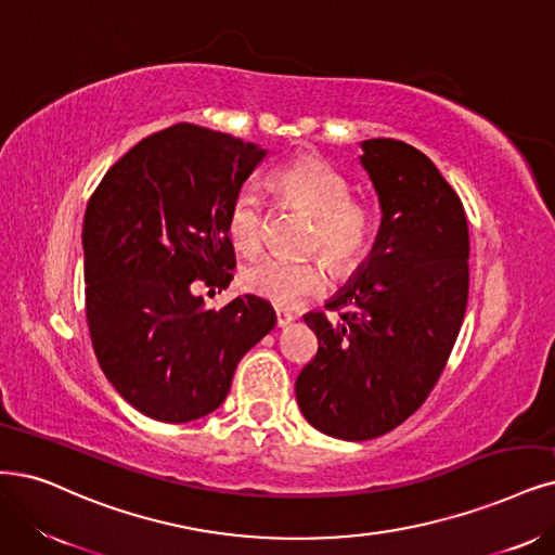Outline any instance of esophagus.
<instances>
[{"label":"esophagus","instance_id":"1","mask_svg":"<svg viewBox=\"0 0 555 555\" xmlns=\"http://www.w3.org/2000/svg\"><path fill=\"white\" fill-rule=\"evenodd\" d=\"M295 320V313L276 309V326H288Z\"/></svg>","mask_w":555,"mask_h":555}]
</instances>
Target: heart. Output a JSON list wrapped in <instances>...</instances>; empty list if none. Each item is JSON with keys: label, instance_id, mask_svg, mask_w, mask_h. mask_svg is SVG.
Instances as JSON below:
<instances>
[{"label": "heart", "instance_id": "b5f03b06", "mask_svg": "<svg viewBox=\"0 0 555 555\" xmlns=\"http://www.w3.org/2000/svg\"><path fill=\"white\" fill-rule=\"evenodd\" d=\"M267 188L279 203L311 215L313 225L306 235V249L322 251L336 276L354 272L371 251L373 217L350 194V182L330 162L318 155H299L270 173ZM262 205L256 196L240 192L231 198L223 217V231L242 254L258 251L262 240ZM326 281L320 260H285L267 256L240 272L244 293L274 306H295L318 293Z\"/></svg>", "mask_w": 555, "mask_h": 555}]
</instances>
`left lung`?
Masks as SVG:
<instances>
[{
    "mask_svg": "<svg viewBox=\"0 0 555 555\" xmlns=\"http://www.w3.org/2000/svg\"><path fill=\"white\" fill-rule=\"evenodd\" d=\"M379 198L373 251L326 301L306 313L318 354L295 382L304 418L320 433L365 441L412 416L453 352L468 299L464 205L427 155L398 139L361 143Z\"/></svg>",
    "mask_w": 555,
    "mask_h": 555,
    "instance_id": "left-lung-1",
    "label": "left lung"
}]
</instances>
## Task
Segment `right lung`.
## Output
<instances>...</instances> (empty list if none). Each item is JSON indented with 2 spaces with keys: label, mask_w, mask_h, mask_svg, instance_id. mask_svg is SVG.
<instances>
[{
  "label": "right lung",
  "mask_w": 555,
  "mask_h": 555,
  "mask_svg": "<svg viewBox=\"0 0 555 555\" xmlns=\"http://www.w3.org/2000/svg\"><path fill=\"white\" fill-rule=\"evenodd\" d=\"M258 143L178 122L139 141L85 212L87 322L102 373L137 412L196 421L225 400L240 359L274 330L256 295L205 309L233 279L225 208L264 159Z\"/></svg>",
  "instance_id": "1"
}]
</instances>
